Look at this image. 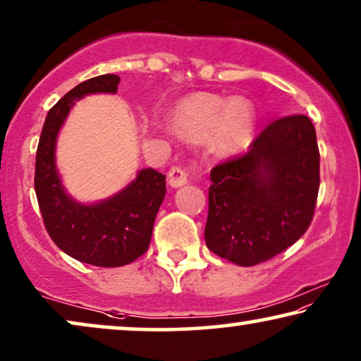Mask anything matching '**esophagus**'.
<instances>
[{"label":"esophagus","mask_w":361,"mask_h":361,"mask_svg":"<svg viewBox=\"0 0 361 361\" xmlns=\"http://www.w3.org/2000/svg\"><path fill=\"white\" fill-rule=\"evenodd\" d=\"M197 166L192 164L190 167H182V166H174L171 167L169 174H167V180L172 187H180L187 184V177L190 176L192 171H195Z\"/></svg>","instance_id":"34e87169"}]
</instances>
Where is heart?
Masks as SVG:
<instances>
[{"mask_svg":"<svg viewBox=\"0 0 361 361\" xmlns=\"http://www.w3.org/2000/svg\"><path fill=\"white\" fill-rule=\"evenodd\" d=\"M256 111L245 98H224L197 93L179 102L172 113V126L189 140H210L216 154L230 156L250 145Z\"/></svg>","mask_w":361,"mask_h":361,"instance_id":"heart-1","label":"heart"}]
</instances>
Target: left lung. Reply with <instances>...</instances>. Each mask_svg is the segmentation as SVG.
Segmentation results:
<instances>
[{"instance_id": "left-lung-1", "label": "left lung", "mask_w": 361, "mask_h": 361, "mask_svg": "<svg viewBox=\"0 0 361 361\" xmlns=\"http://www.w3.org/2000/svg\"><path fill=\"white\" fill-rule=\"evenodd\" d=\"M207 248L255 266L294 245L314 219L320 154L309 116L269 123L243 156L210 172Z\"/></svg>"}]
</instances>
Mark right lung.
<instances>
[{
    "mask_svg": "<svg viewBox=\"0 0 361 361\" xmlns=\"http://www.w3.org/2000/svg\"><path fill=\"white\" fill-rule=\"evenodd\" d=\"M120 77L106 73L78 83L47 113L36 152V189L44 225L54 243L82 263L116 268L149 248L157 210L166 195V176L141 169L130 185L98 204H78L67 195L56 169V141L77 100L90 93H116Z\"/></svg>",
    "mask_w": 361,
    "mask_h": 361,
    "instance_id": "right-lung-1",
    "label": "right lung"
}]
</instances>
